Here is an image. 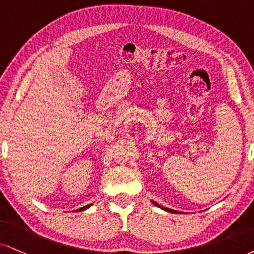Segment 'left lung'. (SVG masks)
<instances>
[{"label": "left lung", "instance_id": "8db88e82", "mask_svg": "<svg viewBox=\"0 0 254 254\" xmlns=\"http://www.w3.org/2000/svg\"><path fill=\"white\" fill-rule=\"evenodd\" d=\"M152 203L155 204V205H157V206H158V207L163 208V210H164V211H168V212H171V213H177V212H176V211H173V210H170V208H165V207H162V206H159V205L157 204V203H155V201H152Z\"/></svg>", "mask_w": 254, "mask_h": 254}]
</instances>
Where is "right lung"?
<instances>
[{"label":"right lung","mask_w":254,"mask_h":254,"mask_svg":"<svg viewBox=\"0 0 254 254\" xmlns=\"http://www.w3.org/2000/svg\"><path fill=\"white\" fill-rule=\"evenodd\" d=\"M90 206V205H88V206H84V207H82V208H79V210H77V211H84V210H86V208H88Z\"/></svg>","instance_id":"add662e5"}]
</instances>
